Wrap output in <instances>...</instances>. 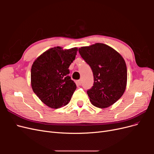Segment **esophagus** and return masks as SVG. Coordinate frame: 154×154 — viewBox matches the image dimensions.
Listing matches in <instances>:
<instances>
[{
	"label": "esophagus",
	"mask_w": 154,
	"mask_h": 154,
	"mask_svg": "<svg viewBox=\"0 0 154 154\" xmlns=\"http://www.w3.org/2000/svg\"><path fill=\"white\" fill-rule=\"evenodd\" d=\"M78 84L80 85H82V79H80V80H79L78 81Z\"/></svg>",
	"instance_id": "1"
}]
</instances>
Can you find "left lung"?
Instances as JSON below:
<instances>
[{
    "label": "left lung",
    "mask_w": 154,
    "mask_h": 154,
    "mask_svg": "<svg viewBox=\"0 0 154 154\" xmlns=\"http://www.w3.org/2000/svg\"><path fill=\"white\" fill-rule=\"evenodd\" d=\"M78 51L94 76V84L87 91L91 103L100 109L113 105L123 96L127 86L125 60L116 50L104 44L82 47Z\"/></svg>",
    "instance_id": "obj_1"
}]
</instances>
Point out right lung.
<instances>
[{
  "label": "right lung",
  "instance_id": "add662e5",
  "mask_svg": "<svg viewBox=\"0 0 154 154\" xmlns=\"http://www.w3.org/2000/svg\"><path fill=\"white\" fill-rule=\"evenodd\" d=\"M77 48L55 47L45 51L33 62L31 70L32 91L52 109L69 103L76 85L69 76V67L75 59Z\"/></svg>",
  "mask_w": 154,
  "mask_h": 154
}]
</instances>
